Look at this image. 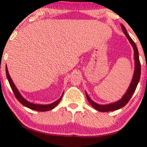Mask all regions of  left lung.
<instances>
[{
  "mask_svg": "<svg viewBox=\"0 0 147 147\" xmlns=\"http://www.w3.org/2000/svg\"><path fill=\"white\" fill-rule=\"evenodd\" d=\"M121 27L123 30V32L125 33V36H127V38H128L129 41L130 42L131 45L133 48L134 50V59H135V69H134V76H133L132 80L131 82L129 87L127 89V92L125 93V94L122 96V99L120 100L115 102L111 103V104L108 105H99L96 103L94 102L89 97L87 93L85 92L86 96L89 101V102L90 103L91 106L94 107L95 109L98 110V111H101V112H107V111H115V110L119 109L123 107L126 105L128 103L129 100L131 99V96L134 94V93L135 92L136 87H137L140 78V74H141V65L139 59V53H138V50L137 46H136V43L134 42V41L131 39V38L129 36V35L127 34V30H126L125 27L123 25H121Z\"/></svg>",
  "mask_w": 147,
  "mask_h": 147,
  "instance_id": "obj_1",
  "label": "left lung"
}]
</instances>
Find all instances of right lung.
Here are the masks:
<instances>
[{
    "label": "right lung",
    "mask_w": 147,
    "mask_h": 147,
    "mask_svg": "<svg viewBox=\"0 0 147 147\" xmlns=\"http://www.w3.org/2000/svg\"><path fill=\"white\" fill-rule=\"evenodd\" d=\"M6 75H7V80L9 81V83L10 84V87H11L12 91H13V94H14L16 98L20 102V103L22 105L26 107L31 109L33 110H36V111H49V110L53 109V108L56 107V106L58 103L60 102V100H61L63 96V94H62L61 97H60L58 100L55 101L54 102L51 103V104L49 105H37V104H33L32 102H29V101H27V100H25L22 96H21V94L19 93V91L18 90L16 87L14 83L12 81L11 77H10L9 74L8 72V69H7V67L6 65Z\"/></svg>",
    "instance_id": "obj_1"
}]
</instances>
